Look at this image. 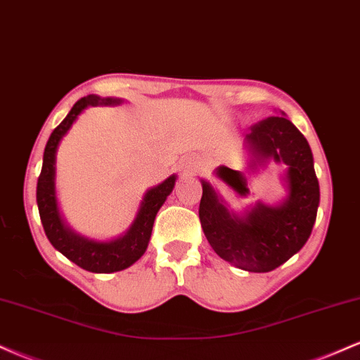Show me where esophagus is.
Masks as SVG:
<instances>
[{
    "mask_svg": "<svg viewBox=\"0 0 360 360\" xmlns=\"http://www.w3.org/2000/svg\"><path fill=\"white\" fill-rule=\"evenodd\" d=\"M184 166H186V171H188V172H193L194 169H196V162H194V160H186Z\"/></svg>",
    "mask_w": 360,
    "mask_h": 360,
    "instance_id": "1",
    "label": "esophagus"
}]
</instances>
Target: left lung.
<instances>
[{
    "mask_svg": "<svg viewBox=\"0 0 360 360\" xmlns=\"http://www.w3.org/2000/svg\"><path fill=\"white\" fill-rule=\"evenodd\" d=\"M247 142L255 157L250 167L269 157L286 164V201L279 206L257 203L245 217H237L218 201L212 186L203 183L200 221L206 240L223 260L243 271L269 272L307 243L316 220L320 186L308 140L288 118L267 117L254 123ZM225 171L243 191H249L243 186L247 181L243 172Z\"/></svg>",
    "mask_w": 360,
    "mask_h": 360,
    "instance_id": "1",
    "label": "left lung"
}]
</instances>
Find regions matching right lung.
I'll use <instances>...</instances> for the list:
<instances>
[{
	"mask_svg": "<svg viewBox=\"0 0 360 360\" xmlns=\"http://www.w3.org/2000/svg\"><path fill=\"white\" fill-rule=\"evenodd\" d=\"M117 103L120 101L111 100V98L101 100V98L93 96V94L77 100L76 105L68 113V117L62 120L59 127H56V130L49 137V142L44 150L42 171H40L39 181H37V205H39L40 221H42L44 232L47 235L49 242L62 255L72 260L76 266L89 272H100V274L127 269L128 266H131L142 257L148 245V240H150L155 214L160 206L164 205L166 198L171 194L176 183V176H171L162 184L147 191L134 225L130 226V230L123 237L117 238V240L93 242L79 237V235H74L71 230L65 229L59 217V212H57L56 191H53L57 146H59L60 139L68 134L74 120L77 118V115L82 110L88 108V106L117 105Z\"/></svg>",
	"mask_w": 360,
	"mask_h": 360,
	"instance_id": "obj_1",
	"label": "right lung"
}]
</instances>
